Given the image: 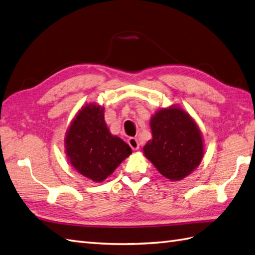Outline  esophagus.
Segmentation results:
<instances>
[{
  "label": "esophagus",
  "mask_w": 255,
  "mask_h": 255,
  "mask_svg": "<svg viewBox=\"0 0 255 255\" xmlns=\"http://www.w3.org/2000/svg\"><path fill=\"white\" fill-rule=\"evenodd\" d=\"M128 144L131 146L132 150H139V142L137 138H129Z\"/></svg>",
  "instance_id": "esophagus-1"
}]
</instances>
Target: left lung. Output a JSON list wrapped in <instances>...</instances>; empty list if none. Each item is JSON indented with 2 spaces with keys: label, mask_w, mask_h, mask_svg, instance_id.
<instances>
[{
  "label": "left lung",
  "mask_w": 255,
  "mask_h": 255,
  "mask_svg": "<svg viewBox=\"0 0 255 255\" xmlns=\"http://www.w3.org/2000/svg\"><path fill=\"white\" fill-rule=\"evenodd\" d=\"M150 126L152 140L143 146L146 158L171 181L190 175L204 154L202 135L192 117L171 106L156 112Z\"/></svg>",
  "instance_id": "obj_1"
}]
</instances>
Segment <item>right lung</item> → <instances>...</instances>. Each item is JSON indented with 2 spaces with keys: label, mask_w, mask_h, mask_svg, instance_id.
<instances>
[{
  "label": "right lung",
  "mask_w": 255,
  "mask_h": 255,
  "mask_svg": "<svg viewBox=\"0 0 255 255\" xmlns=\"http://www.w3.org/2000/svg\"><path fill=\"white\" fill-rule=\"evenodd\" d=\"M65 150L72 166L94 182L108 178L131 154L126 142L110 132L104 108L96 104H87L74 118L65 138Z\"/></svg>",
  "instance_id": "right-lung-1"
}]
</instances>
